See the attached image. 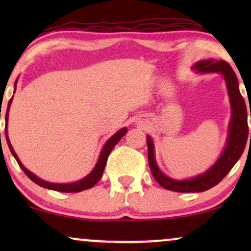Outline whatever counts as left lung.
Returning <instances> with one entry per match:
<instances>
[{"label":"left lung","mask_w":251,"mask_h":251,"mask_svg":"<svg viewBox=\"0 0 251 251\" xmlns=\"http://www.w3.org/2000/svg\"><path fill=\"white\" fill-rule=\"evenodd\" d=\"M192 68L195 70L197 74H222L225 80L229 104H231V121L228 125V135L225 147L218 160L204 173L193 178H188V179H174L160 170L155 160L153 139L151 138V136L146 137L147 150H149V164L153 177L162 187L169 191L180 192V193H199V192H204L216 186L241 157L249 137L246 102L240 94L238 77L232 67L224 60L216 61L214 59H208L198 61Z\"/></svg>","instance_id":"left-lung-1"}]
</instances>
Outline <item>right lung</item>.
<instances>
[{
	"instance_id": "obj_1",
	"label": "right lung",
	"mask_w": 251,
	"mask_h": 251,
	"mask_svg": "<svg viewBox=\"0 0 251 251\" xmlns=\"http://www.w3.org/2000/svg\"><path fill=\"white\" fill-rule=\"evenodd\" d=\"M17 82H18V77H17V80L15 82V91L17 88ZM12 99H13V96L8 102V108H6V114H5V138H6V143H8V146L10 149V152H11L12 155L15 156L17 162H18V164L23 169L24 173L27 175V177H28L30 180H33L35 184L40 185V186H42L44 188H48V190L64 192V193H76V192L88 190V188H91L92 186H95V185L98 183L99 179H100L102 176V173H104V169L106 166V161H107V157L109 155V153H111V151L114 149V146L120 142V139H121L122 137L126 135V131H128V129L126 128L120 129L118 132H115L114 135H113L111 138H109L107 142L105 143V145L102 146V149H101L100 154H99L98 161H97V163H96L95 168L91 170V173L87 175L84 178H82V179L77 180V181H74V183H67V184L50 183V181H46V180L41 179V178L37 177L36 175H34L32 171H29L28 169H27V168L22 163V161L19 160L18 155H17L15 150H13L11 143H10V139L8 137V119H9V109H10V106H11Z\"/></svg>"
}]
</instances>
